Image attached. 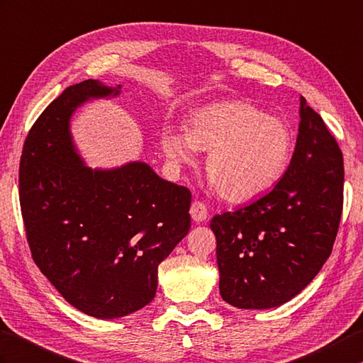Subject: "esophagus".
Here are the masks:
<instances>
[{
	"mask_svg": "<svg viewBox=\"0 0 363 363\" xmlns=\"http://www.w3.org/2000/svg\"><path fill=\"white\" fill-rule=\"evenodd\" d=\"M190 215H191V220L195 223H204L207 220V207L202 204L201 201H195L190 207Z\"/></svg>",
	"mask_w": 363,
	"mask_h": 363,
	"instance_id": "obj_1",
	"label": "esophagus"
}]
</instances>
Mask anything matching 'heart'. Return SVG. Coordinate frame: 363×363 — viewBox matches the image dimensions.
<instances>
[{"label": "heart", "mask_w": 363, "mask_h": 363, "mask_svg": "<svg viewBox=\"0 0 363 363\" xmlns=\"http://www.w3.org/2000/svg\"><path fill=\"white\" fill-rule=\"evenodd\" d=\"M161 148L173 167L193 165L196 150L208 151L207 178L218 195L242 204L271 190L288 172L296 138L280 117L242 100L196 108L185 128L165 125Z\"/></svg>", "instance_id": "1"}]
</instances>
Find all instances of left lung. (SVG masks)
I'll return each mask as SVG.
<instances>
[{
	"label": "left lung",
	"instance_id": "8db88e82",
	"mask_svg": "<svg viewBox=\"0 0 363 363\" xmlns=\"http://www.w3.org/2000/svg\"><path fill=\"white\" fill-rule=\"evenodd\" d=\"M288 172L266 196L213 216L220 294L240 309L281 306L314 280L340 224L343 157L320 114L300 97Z\"/></svg>",
	"mask_w": 363,
	"mask_h": 363
}]
</instances>
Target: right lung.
<instances>
[{"instance_id":"add662e5","label":"right lung","mask_w":363,"mask_h":363,"mask_svg":"<svg viewBox=\"0 0 363 363\" xmlns=\"http://www.w3.org/2000/svg\"><path fill=\"white\" fill-rule=\"evenodd\" d=\"M121 88L92 79L66 88L33 123L20 164L32 258L69 305L96 318L147 306L157 266L190 229L189 189L140 161L91 168L75 147L74 113Z\"/></svg>"}]
</instances>
